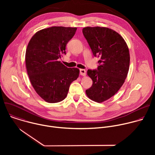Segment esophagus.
<instances>
[{
	"mask_svg": "<svg viewBox=\"0 0 155 155\" xmlns=\"http://www.w3.org/2000/svg\"><path fill=\"white\" fill-rule=\"evenodd\" d=\"M80 74L81 75L84 77L86 76V71L84 69H80Z\"/></svg>",
	"mask_w": 155,
	"mask_h": 155,
	"instance_id": "esophagus-1",
	"label": "esophagus"
}]
</instances>
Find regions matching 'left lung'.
<instances>
[{"instance_id": "left-lung-1", "label": "left lung", "mask_w": 155, "mask_h": 155, "mask_svg": "<svg viewBox=\"0 0 155 155\" xmlns=\"http://www.w3.org/2000/svg\"><path fill=\"white\" fill-rule=\"evenodd\" d=\"M82 32L94 56L99 58L97 70L87 71L93 84L86 94L101 103L114 96L124 83L129 68V48L122 36L110 28L86 27Z\"/></svg>"}]
</instances>
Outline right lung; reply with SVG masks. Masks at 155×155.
I'll return each mask as SVG.
<instances>
[{
  "instance_id": "1",
  "label": "right lung",
  "mask_w": 155,
  "mask_h": 155,
  "mask_svg": "<svg viewBox=\"0 0 155 155\" xmlns=\"http://www.w3.org/2000/svg\"><path fill=\"white\" fill-rule=\"evenodd\" d=\"M77 28L53 26L37 32L31 38L25 61L30 81L37 94L48 103L63 101L71 84L79 76L77 68H68L59 59Z\"/></svg>"
}]
</instances>
